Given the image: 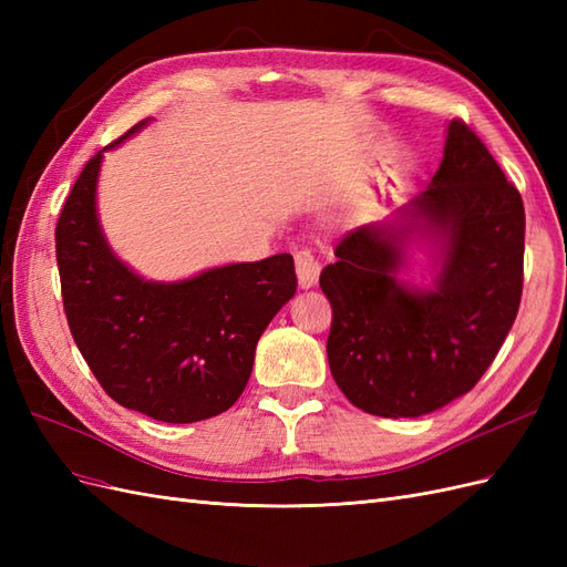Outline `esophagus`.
Returning a JSON list of instances; mask_svg holds the SVG:
<instances>
[{
    "mask_svg": "<svg viewBox=\"0 0 567 567\" xmlns=\"http://www.w3.org/2000/svg\"><path fill=\"white\" fill-rule=\"evenodd\" d=\"M296 271H298V281L302 288H310L317 284L321 265L312 250H307V248L296 250Z\"/></svg>",
    "mask_w": 567,
    "mask_h": 567,
    "instance_id": "1",
    "label": "esophagus"
}]
</instances>
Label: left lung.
<instances>
[{"instance_id": "left-lung-1", "label": "left lung", "mask_w": 567, "mask_h": 567, "mask_svg": "<svg viewBox=\"0 0 567 567\" xmlns=\"http://www.w3.org/2000/svg\"><path fill=\"white\" fill-rule=\"evenodd\" d=\"M414 235L434 244V286L403 279ZM525 208L487 146L452 120L431 186L392 225L346 234L319 284L333 307L326 352L367 414L416 419L473 390L516 321Z\"/></svg>"}]
</instances>
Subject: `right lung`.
Here are the masks:
<instances>
[{
	"instance_id": "right-lung-1",
	"label": "right lung",
	"mask_w": 567,
	"mask_h": 567,
	"mask_svg": "<svg viewBox=\"0 0 567 567\" xmlns=\"http://www.w3.org/2000/svg\"><path fill=\"white\" fill-rule=\"evenodd\" d=\"M104 151L84 165L56 225L63 310L75 346L125 409L163 423L213 419L241 398L257 340L296 296L293 257L215 267L173 284L142 279L117 260L99 225Z\"/></svg>"
}]
</instances>
